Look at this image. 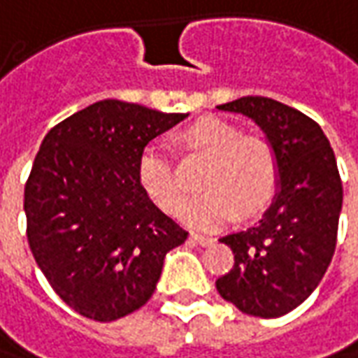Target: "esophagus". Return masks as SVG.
Listing matches in <instances>:
<instances>
[{"instance_id": "obj_1", "label": "esophagus", "mask_w": 358, "mask_h": 358, "mask_svg": "<svg viewBox=\"0 0 358 358\" xmlns=\"http://www.w3.org/2000/svg\"><path fill=\"white\" fill-rule=\"evenodd\" d=\"M189 239L194 241L196 245H199V247H210L211 243H213V239L211 237H206V235H198V233H192V237Z\"/></svg>"}]
</instances>
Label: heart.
<instances>
[{"label": "heart", "instance_id": "b5f03b06", "mask_svg": "<svg viewBox=\"0 0 358 358\" xmlns=\"http://www.w3.org/2000/svg\"><path fill=\"white\" fill-rule=\"evenodd\" d=\"M182 145L210 160L201 188L180 211L182 221L199 231H217L241 215L261 211L278 184V159L268 141L247 137L239 127L223 119L208 117L194 123L182 135ZM137 178L148 198L169 213L178 211L186 188L169 148L159 141L143 147Z\"/></svg>", "mask_w": 358, "mask_h": 358}]
</instances>
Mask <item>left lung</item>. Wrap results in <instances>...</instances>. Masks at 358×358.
<instances>
[{
  "label": "left lung",
  "mask_w": 358,
  "mask_h": 358,
  "mask_svg": "<svg viewBox=\"0 0 358 358\" xmlns=\"http://www.w3.org/2000/svg\"><path fill=\"white\" fill-rule=\"evenodd\" d=\"M252 119L276 152L278 192L259 223L221 237L235 264L215 282L223 300L255 317H280L308 300L337 245L343 184L322 127L276 99L217 106Z\"/></svg>",
  "instance_id": "8db88e82"
}]
</instances>
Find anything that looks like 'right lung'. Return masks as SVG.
Masks as SVG:
<instances>
[{"instance_id":"add662e5","label":"right lung","mask_w":358,"mask_h":358,"mask_svg":"<svg viewBox=\"0 0 358 358\" xmlns=\"http://www.w3.org/2000/svg\"><path fill=\"white\" fill-rule=\"evenodd\" d=\"M186 117L103 99L43 138L25 184L27 239L52 290L87 320L145 306L166 252L188 239L137 178L143 147Z\"/></svg>"}]
</instances>
